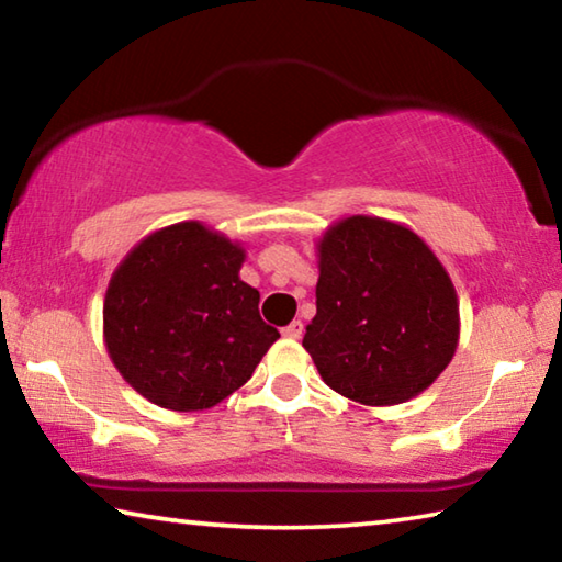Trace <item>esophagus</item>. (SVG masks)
Masks as SVG:
<instances>
[{
    "instance_id": "34e87169",
    "label": "esophagus",
    "mask_w": 562,
    "mask_h": 562,
    "mask_svg": "<svg viewBox=\"0 0 562 562\" xmlns=\"http://www.w3.org/2000/svg\"><path fill=\"white\" fill-rule=\"evenodd\" d=\"M302 329H304V325L300 319H294V322H290L288 327L282 329V337H288V339H300L302 337Z\"/></svg>"
}]
</instances>
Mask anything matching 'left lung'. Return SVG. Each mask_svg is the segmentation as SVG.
Returning <instances> with one entry per match:
<instances>
[{
    "instance_id": "8db88e82",
    "label": "left lung",
    "mask_w": 562,
    "mask_h": 562,
    "mask_svg": "<svg viewBox=\"0 0 562 562\" xmlns=\"http://www.w3.org/2000/svg\"><path fill=\"white\" fill-rule=\"evenodd\" d=\"M317 315L304 331L319 376L364 406L429 389L459 347V297L434 250L406 225L349 215L317 243Z\"/></svg>"
}]
</instances>
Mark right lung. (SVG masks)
Segmentation results:
<instances>
[{
  "label": "right lung",
  "mask_w": 562,
  "mask_h": 562,
  "mask_svg": "<svg viewBox=\"0 0 562 562\" xmlns=\"http://www.w3.org/2000/svg\"><path fill=\"white\" fill-rule=\"evenodd\" d=\"M245 250L198 221L146 235L111 274L103 341L119 374L170 412L237 392L280 339L240 280Z\"/></svg>",
  "instance_id": "right-lung-1"
}]
</instances>
